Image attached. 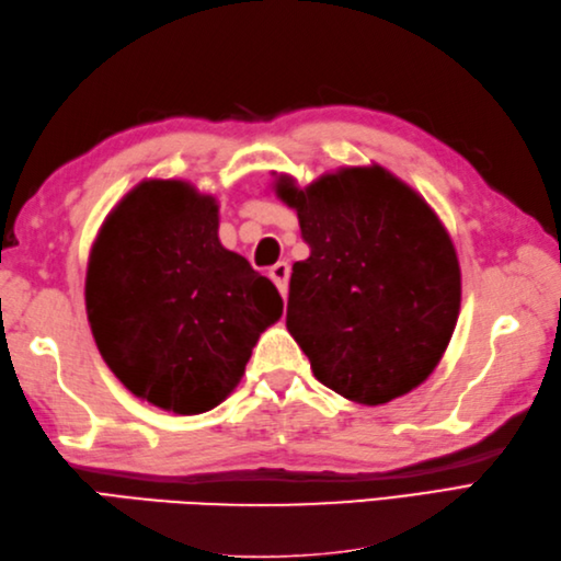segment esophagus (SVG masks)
<instances>
[{"label":"esophagus","instance_id":"esophagus-1","mask_svg":"<svg viewBox=\"0 0 561 561\" xmlns=\"http://www.w3.org/2000/svg\"><path fill=\"white\" fill-rule=\"evenodd\" d=\"M289 265L287 262H277V265H272L270 267V279L277 284V289H279V294L282 296H287V291H289Z\"/></svg>","mask_w":561,"mask_h":561}]
</instances>
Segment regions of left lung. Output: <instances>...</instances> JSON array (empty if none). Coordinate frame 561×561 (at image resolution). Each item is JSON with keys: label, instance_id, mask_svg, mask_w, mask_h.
<instances>
[{"label": "left lung", "instance_id": "left-lung-1", "mask_svg": "<svg viewBox=\"0 0 561 561\" xmlns=\"http://www.w3.org/2000/svg\"><path fill=\"white\" fill-rule=\"evenodd\" d=\"M277 195L311 248L291 272L287 328L316 378L362 404L420 386L460 308L458 257L432 207L380 165L306 190L279 181Z\"/></svg>", "mask_w": 561, "mask_h": 561}]
</instances>
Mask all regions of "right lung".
I'll return each mask as SVG.
<instances>
[{"label": "right lung", "mask_w": 561, "mask_h": 561, "mask_svg": "<svg viewBox=\"0 0 561 561\" xmlns=\"http://www.w3.org/2000/svg\"><path fill=\"white\" fill-rule=\"evenodd\" d=\"M217 202L181 181L137 185L93 243L87 311L113 374L151 404L199 414L241 380L277 287L219 243Z\"/></svg>", "instance_id": "right-lung-1"}]
</instances>
